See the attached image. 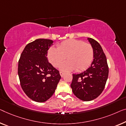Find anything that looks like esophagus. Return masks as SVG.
I'll return each mask as SVG.
<instances>
[{
  "label": "esophagus",
  "mask_w": 126,
  "mask_h": 126,
  "mask_svg": "<svg viewBox=\"0 0 126 126\" xmlns=\"http://www.w3.org/2000/svg\"><path fill=\"white\" fill-rule=\"evenodd\" d=\"M64 74H65V73H64L63 72H60V75H61V77H63L64 75Z\"/></svg>",
  "instance_id": "34e87169"
}]
</instances>
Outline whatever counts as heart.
Returning <instances> with one entry per match:
<instances>
[{
    "mask_svg": "<svg viewBox=\"0 0 126 126\" xmlns=\"http://www.w3.org/2000/svg\"><path fill=\"white\" fill-rule=\"evenodd\" d=\"M60 68L65 71L85 70L93 59V49L91 45L78 39H68L58 45L57 48L50 47L47 52L48 61L54 67H58L64 61Z\"/></svg>",
    "mask_w": 126,
    "mask_h": 126,
    "instance_id": "1",
    "label": "heart"
}]
</instances>
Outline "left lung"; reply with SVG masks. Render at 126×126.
<instances>
[{"label": "left lung", "instance_id": "8db88e82", "mask_svg": "<svg viewBox=\"0 0 126 126\" xmlns=\"http://www.w3.org/2000/svg\"><path fill=\"white\" fill-rule=\"evenodd\" d=\"M88 40L93 49V61L86 71L73 74L71 84L74 94L84 101H92L101 94L109 75L106 57L101 45L93 38H88Z\"/></svg>", "mask_w": 126, "mask_h": 126}]
</instances>
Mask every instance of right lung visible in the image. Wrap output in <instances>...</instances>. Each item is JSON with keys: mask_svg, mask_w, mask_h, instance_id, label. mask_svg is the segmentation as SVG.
<instances>
[{"mask_svg": "<svg viewBox=\"0 0 126 126\" xmlns=\"http://www.w3.org/2000/svg\"><path fill=\"white\" fill-rule=\"evenodd\" d=\"M53 41L37 39L24 48L18 65L21 88L29 98L44 102L51 97L61 76L59 71L48 62L47 52Z\"/></svg>", "mask_w": 126, "mask_h": 126, "instance_id": "right-lung-1", "label": "right lung"}]
</instances>
